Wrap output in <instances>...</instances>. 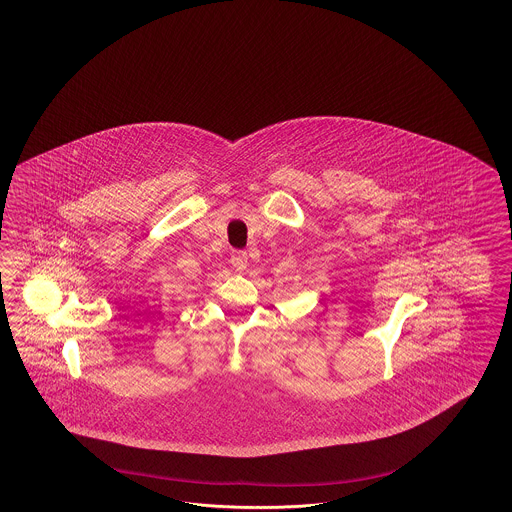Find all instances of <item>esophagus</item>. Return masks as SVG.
I'll use <instances>...</instances> for the list:
<instances>
[{
    "mask_svg": "<svg viewBox=\"0 0 512 512\" xmlns=\"http://www.w3.org/2000/svg\"><path fill=\"white\" fill-rule=\"evenodd\" d=\"M231 263L240 272L246 270V266H248V253L246 251H233L231 253Z\"/></svg>",
    "mask_w": 512,
    "mask_h": 512,
    "instance_id": "esophagus-1",
    "label": "esophagus"
}]
</instances>
